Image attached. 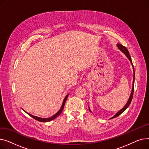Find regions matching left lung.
Masks as SVG:
<instances>
[{"label": "left lung", "instance_id": "left-lung-1", "mask_svg": "<svg viewBox=\"0 0 149 149\" xmlns=\"http://www.w3.org/2000/svg\"><path fill=\"white\" fill-rule=\"evenodd\" d=\"M117 45V46H118V49L121 51V52H123L125 55H126V57L128 58V59L130 60V63H131V64H132V67H133V70H134V80H133V84H132V92H131V93H130V97H129V100H128V101H127V103H126V104L124 106V107L123 108V109H121V110L119 111V112H117L113 117H112V118H111V119H112V118H115V117H117L118 116H119L120 114H121L125 110H126V109L129 106V105H130V103H131V101H132V98H133V95H134V81H135V70H134V65H133V64H132V59H131V57H130V54H129V51H128V50H127V49L126 48V47L125 46H123L121 44H120V43H118L116 45ZM89 111H90V112H91V111L90 110V109H89Z\"/></svg>", "mask_w": 149, "mask_h": 149}]
</instances>
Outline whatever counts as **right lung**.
Listing matches in <instances>:
<instances>
[{
  "instance_id": "add662e5",
  "label": "right lung",
  "mask_w": 149,
  "mask_h": 149,
  "mask_svg": "<svg viewBox=\"0 0 149 149\" xmlns=\"http://www.w3.org/2000/svg\"><path fill=\"white\" fill-rule=\"evenodd\" d=\"M68 95H69V94H68V95L65 97V98L63 101V104H62V105H61V107L60 110H59L56 114L50 117V118H40V117H38V116H34V115H31V114H30V113H29L25 112V111H25L27 114H28L29 116H31V117H32V118H33L34 119H35L36 120L38 121H40V122H48V121H52V120H54L56 118H57V117L62 112L63 110V109H64V106H65V104L66 101V100H67V98H68Z\"/></svg>"
}]
</instances>
